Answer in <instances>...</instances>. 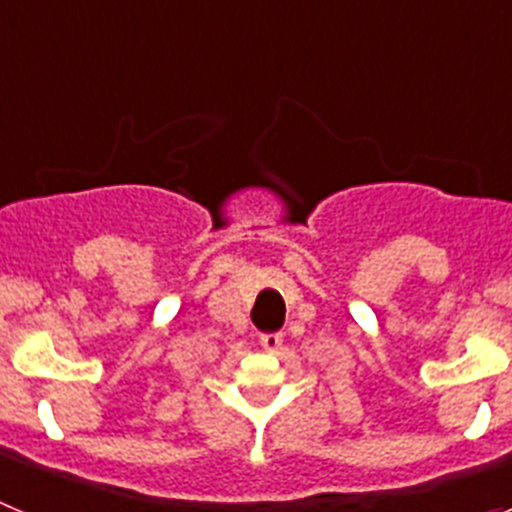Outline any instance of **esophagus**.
Listing matches in <instances>:
<instances>
[{
	"instance_id": "obj_1",
	"label": "esophagus",
	"mask_w": 512,
	"mask_h": 512,
	"mask_svg": "<svg viewBox=\"0 0 512 512\" xmlns=\"http://www.w3.org/2000/svg\"><path fill=\"white\" fill-rule=\"evenodd\" d=\"M261 346H264L266 351H271V354L279 351V348H282V333H264V336H261Z\"/></svg>"
}]
</instances>
